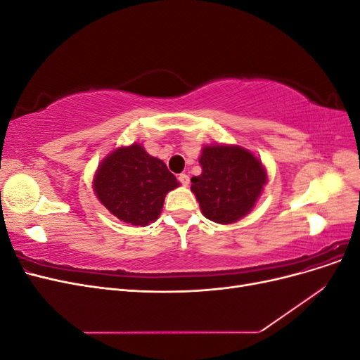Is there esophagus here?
<instances>
[{"mask_svg": "<svg viewBox=\"0 0 360 360\" xmlns=\"http://www.w3.org/2000/svg\"><path fill=\"white\" fill-rule=\"evenodd\" d=\"M179 181L183 184V186H189V176H188V174H180V176H179Z\"/></svg>", "mask_w": 360, "mask_h": 360, "instance_id": "34e87169", "label": "esophagus"}]
</instances>
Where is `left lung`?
<instances>
[{"label":"left lung","instance_id":"obj_1","mask_svg":"<svg viewBox=\"0 0 360 360\" xmlns=\"http://www.w3.org/2000/svg\"><path fill=\"white\" fill-rule=\"evenodd\" d=\"M200 165L202 172L191 179V191L202 214L216 224L240 221L252 210L267 183L261 160L238 146H205Z\"/></svg>","mask_w":360,"mask_h":360}]
</instances>
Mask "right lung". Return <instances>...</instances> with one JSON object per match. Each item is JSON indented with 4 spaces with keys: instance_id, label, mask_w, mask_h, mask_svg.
Segmentation results:
<instances>
[{
    "instance_id": "obj_1",
    "label": "right lung",
    "mask_w": 360,
    "mask_h": 360,
    "mask_svg": "<svg viewBox=\"0 0 360 360\" xmlns=\"http://www.w3.org/2000/svg\"><path fill=\"white\" fill-rule=\"evenodd\" d=\"M179 184L163 160L150 156L136 143L108 155L93 180L99 201L120 221L135 226L155 222L165 195Z\"/></svg>"
}]
</instances>
